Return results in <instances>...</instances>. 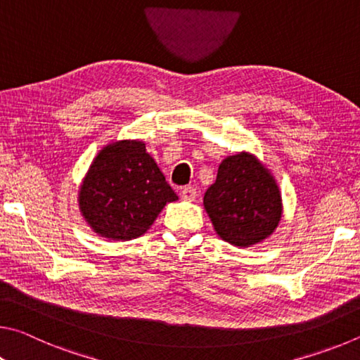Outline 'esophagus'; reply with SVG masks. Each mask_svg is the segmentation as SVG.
<instances>
[{"label": "esophagus", "instance_id": "esophagus-1", "mask_svg": "<svg viewBox=\"0 0 360 360\" xmlns=\"http://www.w3.org/2000/svg\"><path fill=\"white\" fill-rule=\"evenodd\" d=\"M196 196H198L196 188H193V186H185V188H181V191H180V198L184 199V200H186V202H193V200L196 199Z\"/></svg>", "mask_w": 360, "mask_h": 360}]
</instances>
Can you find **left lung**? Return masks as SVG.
Wrapping results in <instances>:
<instances>
[{
    "mask_svg": "<svg viewBox=\"0 0 360 360\" xmlns=\"http://www.w3.org/2000/svg\"><path fill=\"white\" fill-rule=\"evenodd\" d=\"M204 207L217 234L240 248L274 234L283 213L274 175L247 151L221 161L215 184L204 194Z\"/></svg>",
    "mask_w": 360,
    "mask_h": 360,
    "instance_id": "1",
    "label": "left lung"
}]
</instances>
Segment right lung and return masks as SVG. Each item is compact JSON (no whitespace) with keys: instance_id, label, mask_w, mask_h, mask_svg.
I'll return each mask as SVG.
<instances>
[{"instance_id":"1","label":"right lung","mask_w":360,"mask_h":360,"mask_svg":"<svg viewBox=\"0 0 360 360\" xmlns=\"http://www.w3.org/2000/svg\"><path fill=\"white\" fill-rule=\"evenodd\" d=\"M176 199L145 143L118 141L93 160L80 185L79 209L98 236L126 242L145 234Z\"/></svg>"}]
</instances>
